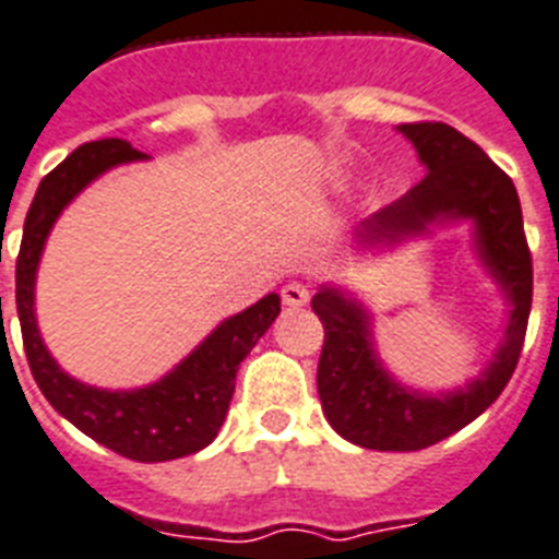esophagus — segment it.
I'll list each match as a JSON object with an SVG mask.
<instances>
[{"label": "esophagus", "mask_w": 559, "mask_h": 559, "mask_svg": "<svg viewBox=\"0 0 559 559\" xmlns=\"http://www.w3.org/2000/svg\"><path fill=\"white\" fill-rule=\"evenodd\" d=\"M281 298H284V304H287L289 310H301V307L310 304V289L304 287V284H298V281H289L287 287L281 289Z\"/></svg>", "instance_id": "34e87169"}]
</instances>
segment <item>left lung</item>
Wrapping results in <instances>:
<instances>
[{
	"label": "left lung",
	"instance_id": "8db88e82",
	"mask_svg": "<svg viewBox=\"0 0 559 559\" xmlns=\"http://www.w3.org/2000/svg\"><path fill=\"white\" fill-rule=\"evenodd\" d=\"M425 166V180L353 233L358 252H388L433 229L468 224L471 249L508 307L491 361L465 384L428 393L399 382L379 356L373 310L338 284H321L312 310L324 324L319 396L338 437L370 451H419L483 416L497 402L523 350L531 312V255L511 177L444 122L396 126Z\"/></svg>",
	"mask_w": 559,
	"mask_h": 559
}]
</instances>
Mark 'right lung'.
I'll return each instance as SVG.
<instances>
[{
	"mask_svg": "<svg viewBox=\"0 0 559 559\" xmlns=\"http://www.w3.org/2000/svg\"><path fill=\"white\" fill-rule=\"evenodd\" d=\"M140 160H148V154L131 148L126 140H94L43 177L16 258V312L31 373L59 416L126 460L169 462L203 451L217 437L233 402L240 361L278 319L281 295H264L243 312L221 321L169 373L143 388H94L66 373L45 347L36 324V272L45 240L68 203L97 177Z\"/></svg>",
	"mask_w": 559,
	"mask_h": 559,
	"instance_id": "obj_1",
	"label": "right lung"
}]
</instances>
